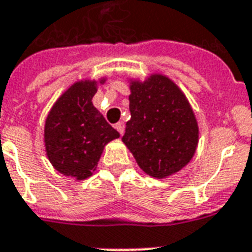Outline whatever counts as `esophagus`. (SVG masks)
<instances>
[{"label": "esophagus", "mask_w": 252, "mask_h": 252, "mask_svg": "<svg viewBox=\"0 0 252 252\" xmlns=\"http://www.w3.org/2000/svg\"><path fill=\"white\" fill-rule=\"evenodd\" d=\"M115 128H116V130H118V132L120 133V134H124V130H126V124H124V123L123 122H119L118 123V124H115Z\"/></svg>", "instance_id": "esophagus-1"}]
</instances>
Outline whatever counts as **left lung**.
I'll return each instance as SVG.
<instances>
[{
	"label": "left lung",
	"instance_id": "left-lung-1",
	"mask_svg": "<svg viewBox=\"0 0 252 252\" xmlns=\"http://www.w3.org/2000/svg\"><path fill=\"white\" fill-rule=\"evenodd\" d=\"M128 81L130 120L122 141L146 175L155 179L175 175L197 151L199 126L193 108L165 75Z\"/></svg>",
	"mask_w": 252,
	"mask_h": 252
}]
</instances>
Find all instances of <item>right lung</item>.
Listing matches in <instances>:
<instances>
[{
  "label": "right lung",
  "mask_w": 252,
  "mask_h": 252,
  "mask_svg": "<svg viewBox=\"0 0 252 252\" xmlns=\"http://www.w3.org/2000/svg\"><path fill=\"white\" fill-rule=\"evenodd\" d=\"M99 80L73 83L50 108L44 126V146L49 161L59 173L81 181L97 168L103 149L120 134L94 107Z\"/></svg>",
  "instance_id": "obj_1"
}]
</instances>
